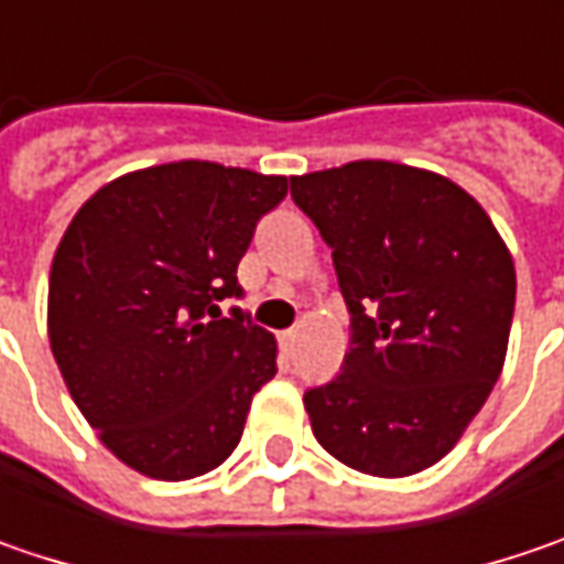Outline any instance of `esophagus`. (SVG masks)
Listing matches in <instances>:
<instances>
[{
  "instance_id": "obj_1",
  "label": "esophagus",
  "mask_w": 564,
  "mask_h": 564,
  "mask_svg": "<svg viewBox=\"0 0 564 564\" xmlns=\"http://www.w3.org/2000/svg\"><path fill=\"white\" fill-rule=\"evenodd\" d=\"M278 340H281V347H283V354H293V347H296V340H300V330H281L278 334Z\"/></svg>"
}]
</instances>
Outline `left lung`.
Listing matches in <instances>:
<instances>
[{
  "label": "left lung",
  "mask_w": 564,
  "mask_h": 564,
  "mask_svg": "<svg viewBox=\"0 0 564 564\" xmlns=\"http://www.w3.org/2000/svg\"><path fill=\"white\" fill-rule=\"evenodd\" d=\"M350 308L344 372L306 391L318 445L369 477L442 460L499 381L514 261L489 214L432 170L354 160L290 180Z\"/></svg>",
  "instance_id": "1"
}]
</instances>
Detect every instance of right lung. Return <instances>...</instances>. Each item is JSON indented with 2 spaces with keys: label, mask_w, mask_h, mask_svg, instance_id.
<instances>
[{
  "label": "right lung",
  "mask_w": 564,
  "mask_h": 564,
  "mask_svg": "<svg viewBox=\"0 0 564 564\" xmlns=\"http://www.w3.org/2000/svg\"><path fill=\"white\" fill-rule=\"evenodd\" d=\"M286 176L176 160L97 188L53 256L46 330L72 401L122 464L180 482L220 467L256 391L278 372L274 334L242 308L239 258Z\"/></svg>",
  "instance_id": "right-lung-1"
}]
</instances>
